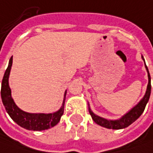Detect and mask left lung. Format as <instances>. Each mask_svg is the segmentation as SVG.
<instances>
[{
	"label": "left lung",
	"instance_id": "obj_1",
	"mask_svg": "<svg viewBox=\"0 0 153 153\" xmlns=\"http://www.w3.org/2000/svg\"><path fill=\"white\" fill-rule=\"evenodd\" d=\"M142 59H143V57H142ZM143 60H144V59H143ZM145 65H146V63H145ZM146 71L148 73V85H147V89H146V94H145V95H144V97H143L142 100L138 103L137 105L134 107L131 111H130L127 114H126L121 119L117 120H108L106 119L101 118L100 116L94 115V113L91 111L90 109L89 111H90V116H91L92 119L94 120V121L96 124L100 125L101 126H104L105 128L119 130V129H123L127 127L128 126L132 124L135 120H137L138 118L141 116V115L143 113L144 110H145L146 103L148 102L151 94V76L146 65Z\"/></svg>",
	"mask_w": 153,
	"mask_h": 153
}]
</instances>
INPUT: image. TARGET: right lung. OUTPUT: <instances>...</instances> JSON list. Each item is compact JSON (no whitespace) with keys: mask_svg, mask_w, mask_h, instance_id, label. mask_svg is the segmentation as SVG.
<instances>
[{"mask_svg":"<svg viewBox=\"0 0 153 153\" xmlns=\"http://www.w3.org/2000/svg\"><path fill=\"white\" fill-rule=\"evenodd\" d=\"M12 65V57L10 59L9 64L4 74L1 83V95L6 111L11 118L20 126L31 131H43L49 129L58 124L63 114V105L59 111L53 114H31L20 110L16 105L11 98V89L8 85V78ZM66 95V92H65ZM64 104V102H63Z\"/></svg>","mask_w":153,"mask_h":153,"instance_id":"add662e5","label":"right lung"}]
</instances>
